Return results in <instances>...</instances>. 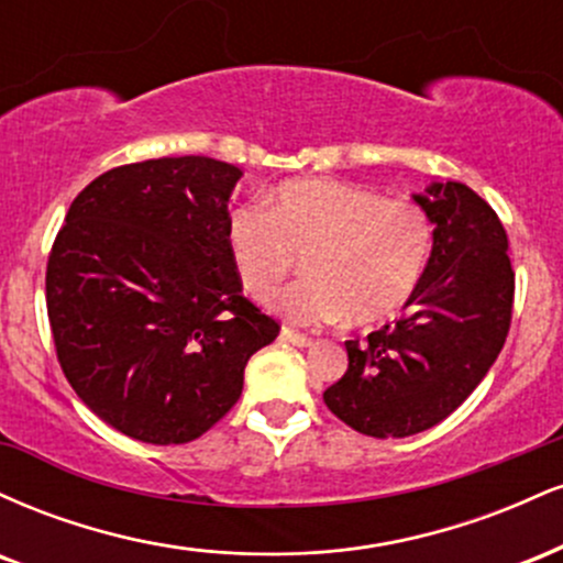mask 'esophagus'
Listing matches in <instances>:
<instances>
[{
	"mask_svg": "<svg viewBox=\"0 0 563 563\" xmlns=\"http://www.w3.org/2000/svg\"><path fill=\"white\" fill-rule=\"evenodd\" d=\"M280 335L288 341V344H294V346H309V344H312V339H309L307 333L294 331V328H283Z\"/></svg>",
	"mask_w": 563,
	"mask_h": 563,
	"instance_id": "34e87169",
	"label": "esophagus"
}]
</instances>
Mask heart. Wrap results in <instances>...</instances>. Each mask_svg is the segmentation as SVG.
Here are the masks:
<instances>
[{
    "label": "heart",
    "mask_w": 563,
    "mask_h": 563,
    "mask_svg": "<svg viewBox=\"0 0 563 563\" xmlns=\"http://www.w3.org/2000/svg\"><path fill=\"white\" fill-rule=\"evenodd\" d=\"M431 245L434 228L418 203L328 179H294L267 206H238L228 219L232 264L251 294L273 290L301 256L307 280L264 299L296 325L391 318L416 294Z\"/></svg>",
    "instance_id": "heart-1"
}]
</instances>
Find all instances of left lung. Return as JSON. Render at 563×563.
I'll return each instance as SVG.
<instances>
[{"label": "left lung", "mask_w": 563, "mask_h": 563, "mask_svg": "<svg viewBox=\"0 0 563 563\" xmlns=\"http://www.w3.org/2000/svg\"><path fill=\"white\" fill-rule=\"evenodd\" d=\"M416 203L434 245L407 314L346 341V373L322 399L354 431L399 439L431 429L468 397L500 354L514 318L508 235L463 183H434Z\"/></svg>", "instance_id": "1"}]
</instances>
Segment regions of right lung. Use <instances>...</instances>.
Returning <instances> with one entry per match:
<instances>
[{
    "label": "right lung",
    "instance_id": "1",
    "mask_svg": "<svg viewBox=\"0 0 563 563\" xmlns=\"http://www.w3.org/2000/svg\"><path fill=\"white\" fill-rule=\"evenodd\" d=\"M241 169L206 156L115 166L70 203L47 260L57 363L97 418L185 444L238 402L277 320L243 296L228 249Z\"/></svg>",
    "mask_w": 563,
    "mask_h": 563
}]
</instances>
